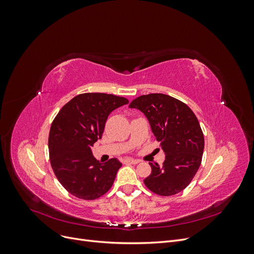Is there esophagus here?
Listing matches in <instances>:
<instances>
[{
	"instance_id": "obj_1",
	"label": "esophagus",
	"mask_w": 254,
	"mask_h": 254,
	"mask_svg": "<svg viewBox=\"0 0 254 254\" xmlns=\"http://www.w3.org/2000/svg\"><path fill=\"white\" fill-rule=\"evenodd\" d=\"M125 164H137L140 163V160H134V159H126L124 160Z\"/></svg>"
}]
</instances>
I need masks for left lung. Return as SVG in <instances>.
Segmentation results:
<instances>
[{"label": "left lung", "instance_id": "8db88e82", "mask_svg": "<svg viewBox=\"0 0 254 254\" xmlns=\"http://www.w3.org/2000/svg\"><path fill=\"white\" fill-rule=\"evenodd\" d=\"M129 107L145 114L165 152L162 165L149 163L151 174L145 186L160 196L180 193L193 180L202 160L204 137L196 115L188 105L162 93L136 97Z\"/></svg>", "mask_w": 254, "mask_h": 254}]
</instances>
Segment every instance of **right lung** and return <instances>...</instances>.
<instances>
[{"instance_id": "right-lung-1", "label": "right lung", "mask_w": 254, "mask_h": 254, "mask_svg": "<svg viewBox=\"0 0 254 254\" xmlns=\"http://www.w3.org/2000/svg\"><path fill=\"white\" fill-rule=\"evenodd\" d=\"M128 103L127 98L113 94L82 93L66 103L54 119L49 135L51 165L71 195L94 200L112 187L122 163L115 158L98 162L91 148L102 137L108 115Z\"/></svg>"}]
</instances>
